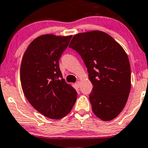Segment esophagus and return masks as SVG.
<instances>
[{
	"instance_id": "1",
	"label": "esophagus",
	"mask_w": 148,
	"mask_h": 148,
	"mask_svg": "<svg viewBox=\"0 0 148 148\" xmlns=\"http://www.w3.org/2000/svg\"><path fill=\"white\" fill-rule=\"evenodd\" d=\"M75 85L77 86V87H79V86H80V82H79V81H77V82L75 83Z\"/></svg>"
}]
</instances>
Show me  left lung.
<instances>
[{
    "label": "left lung",
    "mask_w": 148,
    "mask_h": 148,
    "mask_svg": "<svg viewBox=\"0 0 148 148\" xmlns=\"http://www.w3.org/2000/svg\"><path fill=\"white\" fill-rule=\"evenodd\" d=\"M69 47L81 56L93 85L89 101L95 115L115 118L126 104L131 88L129 59L118 43L99 31L79 34Z\"/></svg>",
    "instance_id": "8db88e82"
}]
</instances>
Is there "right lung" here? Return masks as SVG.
Wrapping results in <instances>:
<instances>
[{"label": "right lung", "instance_id": "obj_1", "mask_svg": "<svg viewBox=\"0 0 148 148\" xmlns=\"http://www.w3.org/2000/svg\"><path fill=\"white\" fill-rule=\"evenodd\" d=\"M71 38L52 34L38 37L28 46L21 65L26 99L38 112L53 120L66 115L77 100V91L62 78L59 64Z\"/></svg>", "mask_w": 148, "mask_h": 148}]
</instances>
